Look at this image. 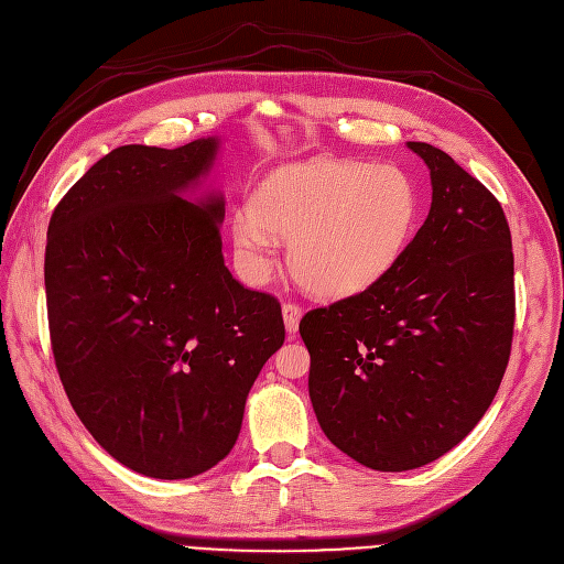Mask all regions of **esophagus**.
I'll return each mask as SVG.
<instances>
[{"label": "esophagus", "instance_id": "obj_1", "mask_svg": "<svg viewBox=\"0 0 564 564\" xmlns=\"http://www.w3.org/2000/svg\"><path fill=\"white\" fill-rule=\"evenodd\" d=\"M300 318H302V306L295 302H285L283 304V321H285V329L290 335H295L300 327Z\"/></svg>", "mask_w": 564, "mask_h": 564}]
</instances>
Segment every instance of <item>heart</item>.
<instances>
[{
    "label": "heart",
    "mask_w": 564,
    "mask_h": 564,
    "mask_svg": "<svg viewBox=\"0 0 564 564\" xmlns=\"http://www.w3.org/2000/svg\"><path fill=\"white\" fill-rule=\"evenodd\" d=\"M419 187L392 164L316 158L269 172L253 208L232 218L237 258L262 279L276 236L293 237V276L318 297L341 300L377 285L400 262L419 220Z\"/></svg>",
    "instance_id": "obj_1"
}]
</instances>
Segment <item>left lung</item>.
<instances>
[{
    "instance_id": "obj_1",
    "label": "left lung",
    "mask_w": 564,
    "mask_h": 564,
    "mask_svg": "<svg viewBox=\"0 0 564 564\" xmlns=\"http://www.w3.org/2000/svg\"><path fill=\"white\" fill-rule=\"evenodd\" d=\"M432 206L400 262L302 318L327 440L379 471L423 467L484 419L511 356L516 290L502 204L444 151L409 141Z\"/></svg>"
}]
</instances>
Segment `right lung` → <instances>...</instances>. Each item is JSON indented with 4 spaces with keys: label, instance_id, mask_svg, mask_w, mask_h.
Segmentation results:
<instances>
[{
    "label": "right lung",
    "instance_id": "right-lung-1",
    "mask_svg": "<svg viewBox=\"0 0 564 564\" xmlns=\"http://www.w3.org/2000/svg\"><path fill=\"white\" fill-rule=\"evenodd\" d=\"M218 139L130 143L104 155L48 223L53 358L95 442L153 478H191L232 451L250 386L283 346L274 295L223 260L225 202L181 195Z\"/></svg>",
    "mask_w": 564,
    "mask_h": 564
}]
</instances>
